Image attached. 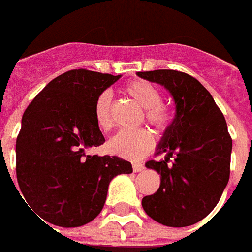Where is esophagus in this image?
<instances>
[{
	"label": "esophagus",
	"mask_w": 252,
	"mask_h": 252,
	"mask_svg": "<svg viewBox=\"0 0 252 252\" xmlns=\"http://www.w3.org/2000/svg\"><path fill=\"white\" fill-rule=\"evenodd\" d=\"M132 170L135 173L143 172V170H144V165H143L142 162H134V164H132Z\"/></svg>",
	"instance_id": "obj_1"
}]
</instances>
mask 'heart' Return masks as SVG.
Masks as SVG:
<instances>
[{"instance_id": "b5f03b06", "label": "heart", "mask_w": 252, "mask_h": 252, "mask_svg": "<svg viewBox=\"0 0 252 252\" xmlns=\"http://www.w3.org/2000/svg\"><path fill=\"white\" fill-rule=\"evenodd\" d=\"M125 94H127L144 108L147 122L158 132L168 130L172 122V110L165 102L161 101V92L155 84L144 79H134L125 86ZM94 121L102 131H109L113 127L112 96L108 91L100 94L96 98ZM108 148L112 154L120 158L139 160L154 148V136L147 128L124 130L110 139Z\"/></svg>"}]
</instances>
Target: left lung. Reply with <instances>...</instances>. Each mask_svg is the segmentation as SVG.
I'll return each mask as SVG.
<instances>
[{
	"instance_id": "1",
	"label": "left lung",
	"mask_w": 252,
	"mask_h": 252,
	"mask_svg": "<svg viewBox=\"0 0 252 252\" xmlns=\"http://www.w3.org/2000/svg\"><path fill=\"white\" fill-rule=\"evenodd\" d=\"M138 75L164 86L176 102L174 120L158 147L166 158L146 164L160 174L161 183L142 199L143 209L166 226L196 224L217 206L230 176L231 138L225 117L206 87L186 72L154 70Z\"/></svg>"
}]
</instances>
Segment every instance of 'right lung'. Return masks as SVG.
Here are the masks:
<instances>
[{"label": "right lung", "instance_id": "right-lung-1", "mask_svg": "<svg viewBox=\"0 0 252 252\" xmlns=\"http://www.w3.org/2000/svg\"><path fill=\"white\" fill-rule=\"evenodd\" d=\"M121 75L70 70L46 84L22 117L17 180L28 206L62 228L92 221L105 204L113 177L132 172L117 156L87 155L104 144L94 121L98 94Z\"/></svg>", "mask_w": 252, "mask_h": 252}]
</instances>
